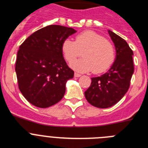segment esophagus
Here are the masks:
<instances>
[{
    "label": "esophagus",
    "instance_id": "34e87169",
    "mask_svg": "<svg viewBox=\"0 0 148 148\" xmlns=\"http://www.w3.org/2000/svg\"><path fill=\"white\" fill-rule=\"evenodd\" d=\"M74 76H75V77H80V76H82V75H81V74H79V73H74Z\"/></svg>",
    "mask_w": 148,
    "mask_h": 148
}]
</instances>
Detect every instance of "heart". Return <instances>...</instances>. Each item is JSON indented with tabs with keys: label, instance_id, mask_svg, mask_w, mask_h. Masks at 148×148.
Returning <instances> with one entry per match:
<instances>
[{
	"label": "heart",
	"instance_id": "b5f03b06",
	"mask_svg": "<svg viewBox=\"0 0 148 148\" xmlns=\"http://www.w3.org/2000/svg\"><path fill=\"white\" fill-rule=\"evenodd\" d=\"M61 51L69 63L82 53L83 59L74 60L70 64L78 73H102L112 66L116 58L113 44L100 34L90 30L78 34L75 41L65 39L61 44Z\"/></svg>",
	"mask_w": 148,
	"mask_h": 148
}]
</instances>
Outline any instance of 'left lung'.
<instances>
[{"label":"left lung","instance_id":"left-lung-1","mask_svg":"<svg viewBox=\"0 0 148 148\" xmlns=\"http://www.w3.org/2000/svg\"><path fill=\"white\" fill-rule=\"evenodd\" d=\"M108 33L114 43L116 59L107 73L91 78V84L84 92L87 101L99 108H110L122 99L134 72L133 50L122 38L110 30Z\"/></svg>","mask_w":148,"mask_h":148}]
</instances>
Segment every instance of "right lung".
<instances>
[{
    "label": "right lung",
    "instance_id": "obj_1",
    "mask_svg": "<svg viewBox=\"0 0 148 148\" xmlns=\"http://www.w3.org/2000/svg\"><path fill=\"white\" fill-rule=\"evenodd\" d=\"M74 29L49 25L29 36L17 54L15 72L19 90L29 102L47 108L62 99L66 82L74 72L63 57L61 44Z\"/></svg>",
    "mask_w": 148,
    "mask_h": 148
}]
</instances>
